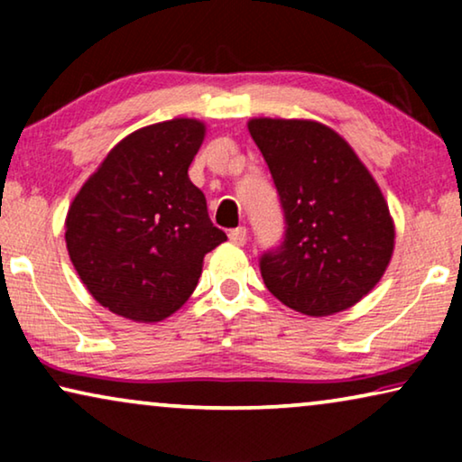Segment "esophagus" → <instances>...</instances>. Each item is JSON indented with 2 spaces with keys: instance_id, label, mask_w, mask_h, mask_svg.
Wrapping results in <instances>:
<instances>
[{
  "instance_id": "34e87169",
  "label": "esophagus",
  "mask_w": 462,
  "mask_h": 462,
  "mask_svg": "<svg viewBox=\"0 0 462 462\" xmlns=\"http://www.w3.org/2000/svg\"><path fill=\"white\" fill-rule=\"evenodd\" d=\"M229 239L236 245H244L245 239H248V233H245V226H236V229L229 231Z\"/></svg>"
}]
</instances>
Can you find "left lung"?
<instances>
[{
  "label": "left lung",
  "instance_id": "obj_1",
  "mask_svg": "<svg viewBox=\"0 0 462 462\" xmlns=\"http://www.w3.org/2000/svg\"><path fill=\"white\" fill-rule=\"evenodd\" d=\"M283 212V237L264 250V286L294 311L321 318L370 292L393 254L381 189L337 132L302 119H252Z\"/></svg>",
  "mask_w": 462,
  "mask_h": 462
}]
</instances>
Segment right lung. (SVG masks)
<instances>
[{"instance_id":"add662e5","label":"right lung","mask_w":462,"mask_h":462,"mask_svg":"<svg viewBox=\"0 0 462 462\" xmlns=\"http://www.w3.org/2000/svg\"><path fill=\"white\" fill-rule=\"evenodd\" d=\"M198 119L132 132L105 157L67 214V250L100 305L134 321H162L185 305L223 229L189 180L204 141Z\"/></svg>"}]
</instances>
